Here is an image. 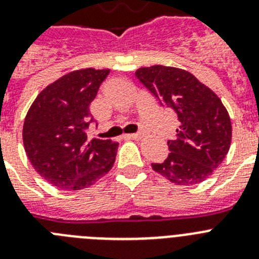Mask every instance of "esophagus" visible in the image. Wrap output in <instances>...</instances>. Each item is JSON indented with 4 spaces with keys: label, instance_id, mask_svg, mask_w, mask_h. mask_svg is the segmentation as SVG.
Here are the masks:
<instances>
[{
    "label": "esophagus",
    "instance_id": "1",
    "mask_svg": "<svg viewBox=\"0 0 259 259\" xmlns=\"http://www.w3.org/2000/svg\"><path fill=\"white\" fill-rule=\"evenodd\" d=\"M128 138L134 139V140H140V139H143V134L141 132H136V134L128 135Z\"/></svg>",
    "mask_w": 259,
    "mask_h": 259
}]
</instances>
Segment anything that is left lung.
<instances>
[{
	"mask_svg": "<svg viewBox=\"0 0 259 259\" xmlns=\"http://www.w3.org/2000/svg\"><path fill=\"white\" fill-rule=\"evenodd\" d=\"M135 76L180 121L177 139L167 140L166 160L152 163L154 171L176 185L207 180L231 147V119L220 98L191 73L178 68L153 65L140 68Z\"/></svg>",
	"mask_w": 259,
	"mask_h": 259,
	"instance_id": "1",
	"label": "left lung"
}]
</instances>
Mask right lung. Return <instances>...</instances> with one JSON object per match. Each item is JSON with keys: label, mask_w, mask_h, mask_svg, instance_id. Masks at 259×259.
<instances>
[{"label": "right lung", "mask_w": 259, "mask_h": 259, "mask_svg": "<svg viewBox=\"0 0 259 259\" xmlns=\"http://www.w3.org/2000/svg\"><path fill=\"white\" fill-rule=\"evenodd\" d=\"M108 69L70 72L36 97L23 124V144L34 169L63 190L92 186L111 170L118 143L93 139L89 106Z\"/></svg>", "instance_id": "right-lung-1"}]
</instances>
